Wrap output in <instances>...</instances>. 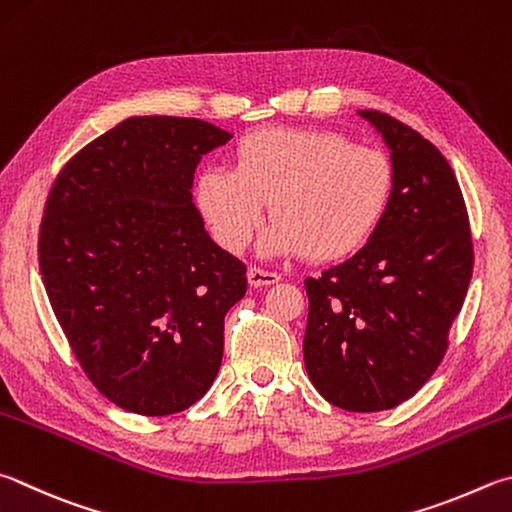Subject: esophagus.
<instances>
[{
    "label": "esophagus",
    "instance_id": "1",
    "mask_svg": "<svg viewBox=\"0 0 512 512\" xmlns=\"http://www.w3.org/2000/svg\"><path fill=\"white\" fill-rule=\"evenodd\" d=\"M246 277H248V284L255 286V288L271 286L275 282H280V275L273 273V271H264V268H257V266H250Z\"/></svg>",
    "mask_w": 512,
    "mask_h": 512
}]
</instances>
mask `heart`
Here are the masks:
<instances>
[{
    "label": "heart",
    "mask_w": 512,
    "mask_h": 512,
    "mask_svg": "<svg viewBox=\"0 0 512 512\" xmlns=\"http://www.w3.org/2000/svg\"><path fill=\"white\" fill-rule=\"evenodd\" d=\"M394 192L385 152L353 145L327 129L266 127L241 136L232 170L197 174L192 201L217 244L241 253L266 217V255H306L315 264L340 262L367 244Z\"/></svg>",
    "instance_id": "b5f03b06"
}]
</instances>
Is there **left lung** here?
<instances>
[{
    "label": "left lung",
    "mask_w": 512,
    "mask_h": 512,
    "mask_svg": "<svg viewBox=\"0 0 512 512\" xmlns=\"http://www.w3.org/2000/svg\"><path fill=\"white\" fill-rule=\"evenodd\" d=\"M358 114L389 147L394 192L356 255L306 277L304 367L331 405L380 412L412 398L439 367L475 255L466 201L443 154L401 120Z\"/></svg>",
    "instance_id": "left-lung-1"
}]
</instances>
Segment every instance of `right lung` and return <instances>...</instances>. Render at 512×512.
I'll use <instances>...</instances> for the list:
<instances>
[{
    "label": "right lung",
    "instance_id": "right-lung-1",
    "mask_svg": "<svg viewBox=\"0 0 512 512\" xmlns=\"http://www.w3.org/2000/svg\"><path fill=\"white\" fill-rule=\"evenodd\" d=\"M230 138L199 118L132 116L82 147L46 199V295L91 383L127 412H183L217 378L246 266L210 239L190 190Z\"/></svg>",
    "mask_w": 512,
    "mask_h": 512
}]
</instances>
